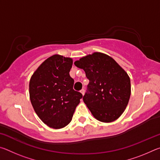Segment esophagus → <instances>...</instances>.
<instances>
[{
    "mask_svg": "<svg viewBox=\"0 0 160 160\" xmlns=\"http://www.w3.org/2000/svg\"><path fill=\"white\" fill-rule=\"evenodd\" d=\"M85 90H84V89H82V90H80V92L81 93H82V95H84V94H85Z\"/></svg>",
    "mask_w": 160,
    "mask_h": 160,
    "instance_id": "obj_1",
    "label": "esophagus"
}]
</instances>
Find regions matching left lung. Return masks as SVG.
Instances as JSON below:
<instances>
[{
	"instance_id": "8db88e82",
	"label": "left lung",
	"mask_w": 160,
	"mask_h": 160,
	"mask_svg": "<svg viewBox=\"0 0 160 160\" xmlns=\"http://www.w3.org/2000/svg\"><path fill=\"white\" fill-rule=\"evenodd\" d=\"M75 66L90 80L83 101L97 120L114 121L125 111L131 97V80L114 59L94 52L80 58Z\"/></svg>"
}]
</instances>
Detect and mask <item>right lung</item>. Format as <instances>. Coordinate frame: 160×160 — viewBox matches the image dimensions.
Listing matches in <instances>:
<instances>
[{
  "label": "right lung",
  "mask_w": 160,
  "mask_h": 160,
  "mask_svg": "<svg viewBox=\"0 0 160 160\" xmlns=\"http://www.w3.org/2000/svg\"><path fill=\"white\" fill-rule=\"evenodd\" d=\"M72 59L53 55L40 65L29 81V98L35 112L46 125L59 129L72 120L82 94L73 90L70 76Z\"/></svg>",
  "instance_id": "add662e5"
}]
</instances>
